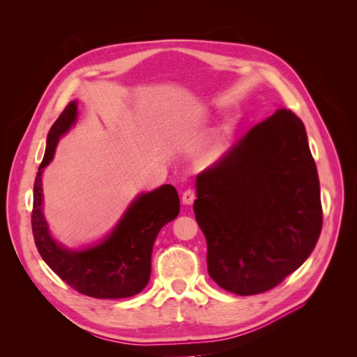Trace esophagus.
<instances>
[{"label":"esophagus","mask_w":357,"mask_h":357,"mask_svg":"<svg viewBox=\"0 0 357 357\" xmlns=\"http://www.w3.org/2000/svg\"><path fill=\"white\" fill-rule=\"evenodd\" d=\"M195 198H197V195H195V190H193V189H186L181 195V201H183V204H186V205L193 204Z\"/></svg>","instance_id":"obj_1"}]
</instances>
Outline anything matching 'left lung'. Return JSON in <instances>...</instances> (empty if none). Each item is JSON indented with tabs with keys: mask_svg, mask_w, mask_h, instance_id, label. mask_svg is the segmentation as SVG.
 I'll list each match as a JSON object with an SVG mask.
<instances>
[{
	"mask_svg": "<svg viewBox=\"0 0 357 357\" xmlns=\"http://www.w3.org/2000/svg\"><path fill=\"white\" fill-rule=\"evenodd\" d=\"M193 211L210 277L247 296L275 287L307 261L321 231L316 162L287 109L255 125L197 177Z\"/></svg>",
	"mask_w": 357,
	"mask_h": 357,
	"instance_id": "obj_1",
	"label": "left lung"
}]
</instances>
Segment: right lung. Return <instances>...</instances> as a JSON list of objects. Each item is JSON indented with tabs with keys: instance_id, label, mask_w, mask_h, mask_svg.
<instances>
[{
	"instance_id": "add662e5",
	"label": "right lung",
	"mask_w": 357,
	"mask_h": 357,
	"mask_svg": "<svg viewBox=\"0 0 357 357\" xmlns=\"http://www.w3.org/2000/svg\"><path fill=\"white\" fill-rule=\"evenodd\" d=\"M77 119V102L71 101L52 125L47 134L46 153L38 167L34 183L31 225L32 235L53 273L79 294L98 298H129L142 291L150 280L152 250L160 228L174 220L180 199L174 186L164 185L142 193L129 205L112 234L100 244L84 250H68L52 238L43 215L41 176L55 155L59 138L67 134Z\"/></svg>"
}]
</instances>
